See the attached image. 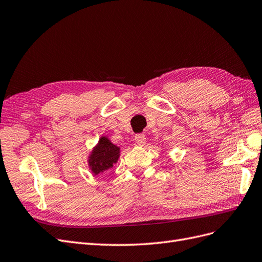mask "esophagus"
<instances>
[{
	"label": "esophagus",
	"instance_id": "obj_1",
	"mask_svg": "<svg viewBox=\"0 0 262 262\" xmlns=\"http://www.w3.org/2000/svg\"><path fill=\"white\" fill-rule=\"evenodd\" d=\"M134 140H136L137 144L140 145V146H143L145 144V142H146L145 136H144V134H141V133L140 134H136V137H134Z\"/></svg>",
	"mask_w": 262,
	"mask_h": 262
}]
</instances>
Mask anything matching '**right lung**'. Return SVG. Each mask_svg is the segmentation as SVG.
<instances>
[{"mask_svg": "<svg viewBox=\"0 0 262 262\" xmlns=\"http://www.w3.org/2000/svg\"><path fill=\"white\" fill-rule=\"evenodd\" d=\"M120 155V147L113 144L108 138L101 137L89 158V165L94 175L112 168Z\"/></svg>", "mask_w": 262, "mask_h": 262, "instance_id": "right-lung-1", "label": "right lung"}]
</instances>
